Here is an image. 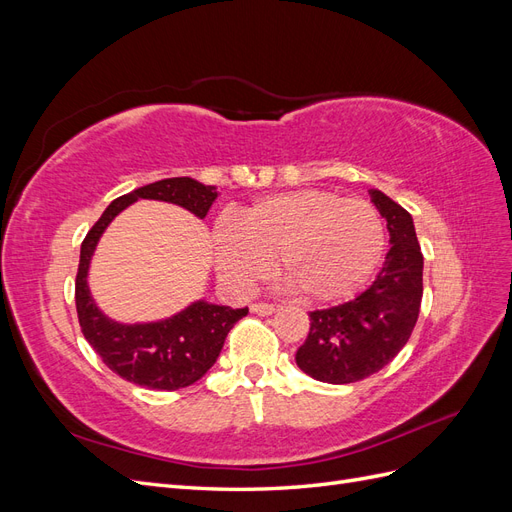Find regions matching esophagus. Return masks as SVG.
Segmentation results:
<instances>
[{
    "label": "esophagus",
    "instance_id": "1",
    "mask_svg": "<svg viewBox=\"0 0 512 512\" xmlns=\"http://www.w3.org/2000/svg\"><path fill=\"white\" fill-rule=\"evenodd\" d=\"M252 314H258V316H271L275 312V305L271 303H252Z\"/></svg>",
    "mask_w": 512,
    "mask_h": 512
}]
</instances>
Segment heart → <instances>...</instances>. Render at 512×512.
I'll return each instance as SVG.
<instances>
[{
  "instance_id": "b5f03b06",
  "label": "heart",
  "mask_w": 512,
  "mask_h": 512,
  "mask_svg": "<svg viewBox=\"0 0 512 512\" xmlns=\"http://www.w3.org/2000/svg\"><path fill=\"white\" fill-rule=\"evenodd\" d=\"M222 280L247 292L277 260L284 284L307 303H337L359 292L384 252V222L374 205L324 190H292L254 200L237 224L211 232Z\"/></svg>"
}]
</instances>
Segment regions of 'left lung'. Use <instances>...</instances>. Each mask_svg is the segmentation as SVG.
<instances>
[{"label":"left lung","mask_w":512,"mask_h":512,"mask_svg":"<svg viewBox=\"0 0 512 512\" xmlns=\"http://www.w3.org/2000/svg\"><path fill=\"white\" fill-rule=\"evenodd\" d=\"M389 230V252L376 280L348 303L309 312V333L294 361L314 380L350 384L376 374L408 344L423 299V254L412 215L369 190Z\"/></svg>","instance_id":"1"}]
</instances>
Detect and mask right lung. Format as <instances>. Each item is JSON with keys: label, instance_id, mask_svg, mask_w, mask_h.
<instances>
[{"label": "right lung", "instance_id": "right-lung-1", "mask_svg": "<svg viewBox=\"0 0 512 512\" xmlns=\"http://www.w3.org/2000/svg\"><path fill=\"white\" fill-rule=\"evenodd\" d=\"M218 196L215 185H205L192 177L162 179L115 198L87 232L76 273V312L89 346L123 380L153 391H177L194 384L218 361L226 335L247 316V307L232 309L198 299L175 316L156 322L126 324L108 318L91 297L87 282L100 237L108 224L136 200H162L203 220Z\"/></svg>", "mask_w": 512, "mask_h": 512}]
</instances>
